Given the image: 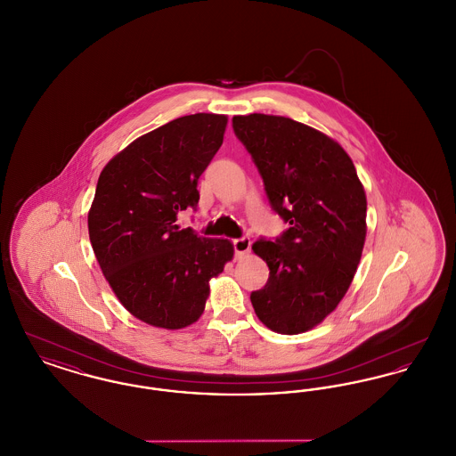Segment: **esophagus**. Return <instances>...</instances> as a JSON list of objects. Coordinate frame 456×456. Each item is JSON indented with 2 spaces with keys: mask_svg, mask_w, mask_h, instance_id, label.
<instances>
[{
  "mask_svg": "<svg viewBox=\"0 0 456 456\" xmlns=\"http://www.w3.org/2000/svg\"><path fill=\"white\" fill-rule=\"evenodd\" d=\"M232 244H234V251H236L238 258H242L251 249V240L248 238L234 239Z\"/></svg>",
  "mask_w": 456,
  "mask_h": 456,
  "instance_id": "34e87169",
  "label": "esophagus"
}]
</instances>
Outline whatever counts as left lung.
Returning <instances> with one entry per match:
<instances>
[{"label": "left lung", "mask_w": 456, "mask_h": 456, "mask_svg": "<svg viewBox=\"0 0 456 456\" xmlns=\"http://www.w3.org/2000/svg\"><path fill=\"white\" fill-rule=\"evenodd\" d=\"M272 208L290 225L253 251L266 285L251 294L261 323L283 335L320 325L347 294L366 240V191L352 159L325 133L272 114L234 116Z\"/></svg>", "instance_id": "left-lung-1"}]
</instances>
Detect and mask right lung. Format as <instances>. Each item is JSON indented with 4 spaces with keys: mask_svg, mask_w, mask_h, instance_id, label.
<instances>
[{
    "mask_svg": "<svg viewBox=\"0 0 456 456\" xmlns=\"http://www.w3.org/2000/svg\"><path fill=\"white\" fill-rule=\"evenodd\" d=\"M225 126L224 114L177 118L131 142L99 175L88 210L92 249L119 303L147 325H193L210 281L234 258L229 239L177 225V216L200 200L198 179Z\"/></svg>",
    "mask_w": 456,
    "mask_h": 456,
    "instance_id": "1",
    "label": "right lung"
}]
</instances>
